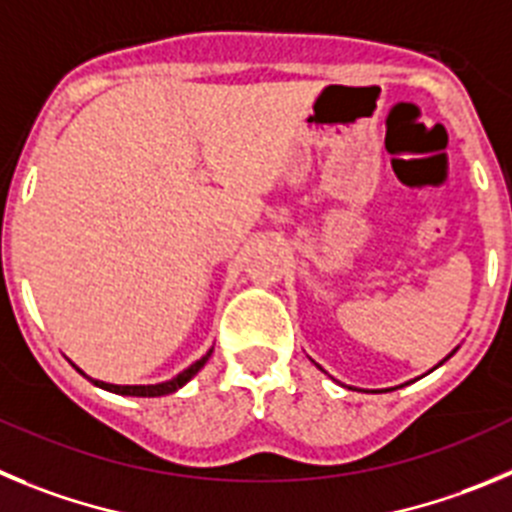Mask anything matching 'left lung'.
<instances>
[{
	"label": "left lung",
	"mask_w": 512,
	"mask_h": 512,
	"mask_svg": "<svg viewBox=\"0 0 512 512\" xmlns=\"http://www.w3.org/2000/svg\"><path fill=\"white\" fill-rule=\"evenodd\" d=\"M457 349H459V347H457ZM457 349H451V352H449V354H446V357H444V359H441L439 365H444L446 359H449V357H451V354L457 352ZM439 365H436V367H439ZM316 367H319V365H316ZM436 367H434V370H436ZM319 370H321V367H319ZM388 390H390V388H385V390H372V393H388ZM365 393H370V390H365Z\"/></svg>",
	"instance_id": "left-lung-1"
}]
</instances>
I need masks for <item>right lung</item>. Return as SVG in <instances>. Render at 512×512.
<instances>
[{"instance_id": "right-lung-1", "label": "right lung", "mask_w": 512, "mask_h": 512, "mask_svg": "<svg viewBox=\"0 0 512 512\" xmlns=\"http://www.w3.org/2000/svg\"><path fill=\"white\" fill-rule=\"evenodd\" d=\"M211 352H214V347H211L209 352L204 354V357L196 359V362H193V365H188L186 370L178 372L176 377H170V380H165V382H155V385H114V382L94 380V377L86 375V372L81 370V367H76V365H73V367H76V370L81 372V375H84V377H89V380L94 382L96 388L109 390V393H117V395H132V398H160V395H170V393H176V390H181L183 385H186V382L191 380V377L196 375V372H199L201 367L206 365V362H209Z\"/></svg>"}]
</instances>
